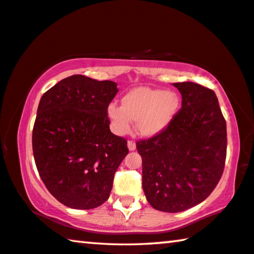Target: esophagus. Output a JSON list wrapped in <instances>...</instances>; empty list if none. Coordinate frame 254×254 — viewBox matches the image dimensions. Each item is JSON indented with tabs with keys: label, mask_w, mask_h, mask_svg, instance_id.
<instances>
[{
	"label": "esophagus",
	"mask_w": 254,
	"mask_h": 254,
	"mask_svg": "<svg viewBox=\"0 0 254 254\" xmlns=\"http://www.w3.org/2000/svg\"><path fill=\"white\" fill-rule=\"evenodd\" d=\"M127 148H128V150H131V151L135 150L136 146H135V142L133 141V140H128V141H127Z\"/></svg>",
	"instance_id": "esophagus-1"
}]
</instances>
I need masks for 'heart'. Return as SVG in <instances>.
Returning a JSON list of instances; mask_svg holds the SVG:
<instances>
[{
  "label": "heart",
  "instance_id": "obj_1",
  "mask_svg": "<svg viewBox=\"0 0 254 254\" xmlns=\"http://www.w3.org/2000/svg\"><path fill=\"white\" fill-rule=\"evenodd\" d=\"M179 105L175 92L141 87L124 95L122 106L110 104L106 114L115 133H127L132 121L136 123V131L140 134L154 136L170 126Z\"/></svg>",
  "mask_w": 254,
  "mask_h": 254
}]
</instances>
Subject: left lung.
Masks as SVG:
<instances>
[{
  "mask_svg": "<svg viewBox=\"0 0 254 254\" xmlns=\"http://www.w3.org/2000/svg\"><path fill=\"white\" fill-rule=\"evenodd\" d=\"M182 108L163 132L136 142L142 188L152 208L180 212L214 191L226 160V121L214 90L194 82L173 83Z\"/></svg>",
  "mask_w": 254,
  "mask_h": 254,
  "instance_id": "obj_1",
  "label": "left lung"
}]
</instances>
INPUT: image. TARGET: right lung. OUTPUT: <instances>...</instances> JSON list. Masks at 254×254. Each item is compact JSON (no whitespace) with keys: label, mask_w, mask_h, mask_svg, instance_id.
Here are the masks:
<instances>
[{"label":"right lung","mask_w":254,"mask_h":254,"mask_svg":"<svg viewBox=\"0 0 254 254\" xmlns=\"http://www.w3.org/2000/svg\"><path fill=\"white\" fill-rule=\"evenodd\" d=\"M116 82L74 74L40 98L33 151L47 190L64 206L92 209L110 196L114 174L127 155V141L113 134L107 106Z\"/></svg>","instance_id":"add662e5"}]
</instances>
